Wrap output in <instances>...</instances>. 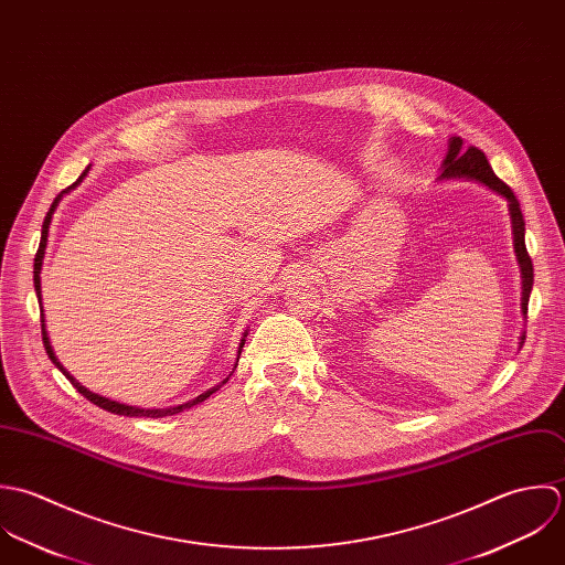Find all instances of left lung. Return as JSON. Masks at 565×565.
Segmentation results:
<instances>
[{"instance_id":"left-lung-1","label":"left lung","mask_w":565,"mask_h":565,"mask_svg":"<svg viewBox=\"0 0 565 565\" xmlns=\"http://www.w3.org/2000/svg\"><path fill=\"white\" fill-rule=\"evenodd\" d=\"M441 170H444L441 179H469V181H478L484 188H489L491 192H495V194H500L502 199L509 201V214H511V225H513V248H515V257H518L520 273H522V315L526 319L529 297H531V290H533V262H531V255L526 250L524 216H522V210H520V203H518L515 194L511 192V188L507 183H502L493 174L484 152L473 148V146L465 148L460 137H450L448 154L444 159ZM522 344H524V337H522L520 347Z\"/></svg>"}]
</instances>
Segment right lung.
<instances>
[{
    "label": "right lung",
    "instance_id": "add662e5",
    "mask_svg": "<svg viewBox=\"0 0 565 565\" xmlns=\"http://www.w3.org/2000/svg\"><path fill=\"white\" fill-rule=\"evenodd\" d=\"M87 172H89V168L76 179V183H72L67 190H63L56 199H54V203H52V207H50V212H47V216H45V221H43V228H41V242H39V250H36V255H34V290H36V299H39V308H41V266H43V255H45V246H47V231H50V223H52V214H54V210H56V205H58V201H61V196L63 194H67L70 190H74L85 177H87ZM41 312H43V308H41ZM41 334H43V344H45V351H47V355H50V360L58 366V371L72 382V386L83 395V397H87L92 404H96V406H100L103 411H109V413H114V415H124V417H152V419H157V417H168V415H177V413H183L185 408H192V406H196V404H201V402H205L212 393H216L221 386H214L212 391H205L203 395H199L196 399H190V402H185V404H179V406H170V408H139V406H128V404H119V402H114V399H109V397H103V395H98V393H92L89 388H85L61 362H58V358H56V353H54V349H52V344H50V339H47V332H45V317L41 315ZM246 337V334H244ZM242 347H244V339L239 342V347H237V358H239V353H242ZM237 364V362H235ZM228 380V377H226ZM225 380V382H226ZM223 382V384H225Z\"/></svg>",
    "mask_w": 565,
    "mask_h": 565
}]
</instances>
